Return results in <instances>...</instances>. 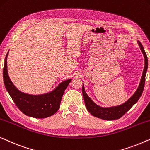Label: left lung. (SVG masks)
<instances>
[{"label": "left lung", "mask_w": 150, "mask_h": 150, "mask_svg": "<svg viewBox=\"0 0 150 150\" xmlns=\"http://www.w3.org/2000/svg\"><path fill=\"white\" fill-rule=\"evenodd\" d=\"M139 45L141 50H142L143 54L144 55L145 58V66L144 69V71H143V75L141 79L140 84L139 86V88L134 94L130 98L127 102L125 103L122 104V105L116 106V107L112 108H101L99 106L97 105L96 104L91 101V99L88 97L86 93L84 91V86H82V95H83L84 99V103L86 107V109L93 116L95 117H97L99 118L103 119V120H116V119H119L121 118L124 114H126L131 108L133 107V105L137 101L139 100L140 98L141 95H142L143 91L145 85V74H146V71L147 70V66H148V62H147V57L146 55V53L144 51V47H143L142 43L139 41H138Z\"/></svg>", "instance_id": "1"}]
</instances>
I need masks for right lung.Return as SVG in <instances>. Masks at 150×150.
Wrapping results in <instances>:
<instances>
[{
    "instance_id": "add662e5",
    "label": "right lung",
    "mask_w": 150,
    "mask_h": 150,
    "mask_svg": "<svg viewBox=\"0 0 150 150\" xmlns=\"http://www.w3.org/2000/svg\"><path fill=\"white\" fill-rule=\"evenodd\" d=\"M8 53L4 64L3 80L6 89L17 107L24 114L36 118H45L55 114L59 110L63 95L71 80L62 82L53 91L45 95H30L21 93L15 87L8 76L6 68Z\"/></svg>"
}]
</instances>
